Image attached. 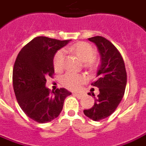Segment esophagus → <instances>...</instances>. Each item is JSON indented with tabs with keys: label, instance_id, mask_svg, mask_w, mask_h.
<instances>
[{
	"label": "esophagus",
	"instance_id": "1",
	"mask_svg": "<svg viewBox=\"0 0 146 146\" xmlns=\"http://www.w3.org/2000/svg\"><path fill=\"white\" fill-rule=\"evenodd\" d=\"M73 94L78 98H82L84 96V94L83 93H74Z\"/></svg>",
	"mask_w": 146,
	"mask_h": 146
}]
</instances>
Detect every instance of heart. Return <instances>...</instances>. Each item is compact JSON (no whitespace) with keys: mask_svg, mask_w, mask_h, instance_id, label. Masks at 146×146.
Listing matches in <instances>:
<instances>
[{"mask_svg":"<svg viewBox=\"0 0 146 146\" xmlns=\"http://www.w3.org/2000/svg\"><path fill=\"white\" fill-rule=\"evenodd\" d=\"M67 51L73 52L82 61L85 62V66L90 69L96 68L98 65L97 60L95 59V49L92 45L86 42H79L67 48ZM63 50H60L55 54L53 58V65L56 70H61L64 66ZM86 81V77L82 74L77 73H66L62 78V84L66 88L70 90H78Z\"/></svg>","mask_w":146,"mask_h":146,"instance_id":"heart-1","label":"heart"}]
</instances>
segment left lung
<instances>
[{"label": "left lung", "instance_id": "8db88e82", "mask_svg": "<svg viewBox=\"0 0 146 146\" xmlns=\"http://www.w3.org/2000/svg\"><path fill=\"white\" fill-rule=\"evenodd\" d=\"M88 39L95 43L101 56L98 79L91 83L98 87L99 94L97 98L94 97L93 107L83 111L90 119L99 121L110 116L121 102L127 84V73L121 54L109 40L102 36ZM92 95L95 96L94 93Z\"/></svg>", "mask_w": 146, "mask_h": 146}]
</instances>
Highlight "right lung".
<instances>
[{
	"label": "right lung",
	"instance_id": "obj_1",
	"mask_svg": "<svg viewBox=\"0 0 146 146\" xmlns=\"http://www.w3.org/2000/svg\"><path fill=\"white\" fill-rule=\"evenodd\" d=\"M70 40L38 36L19 52L13 69V86L18 104L24 113L40 123L51 122L59 116L65 98L71 94L66 89L50 92L45 85L54 74L56 52Z\"/></svg>",
	"mask_w": 146,
	"mask_h": 146
}]
</instances>
